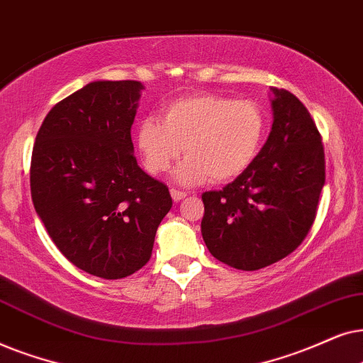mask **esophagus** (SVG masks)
Wrapping results in <instances>:
<instances>
[{"label": "esophagus", "mask_w": 363, "mask_h": 363, "mask_svg": "<svg viewBox=\"0 0 363 363\" xmlns=\"http://www.w3.org/2000/svg\"><path fill=\"white\" fill-rule=\"evenodd\" d=\"M187 194L184 191H177V189H171V197H172V201L174 202H179V201H182L184 199Z\"/></svg>", "instance_id": "34e87169"}]
</instances>
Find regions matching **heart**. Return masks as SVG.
<instances>
[{
  "mask_svg": "<svg viewBox=\"0 0 363 363\" xmlns=\"http://www.w3.org/2000/svg\"><path fill=\"white\" fill-rule=\"evenodd\" d=\"M267 134V114L250 99L191 94L161 109L159 121H139L134 141L143 166L152 176L167 172L184 149L176 171L181 184L207 177L227 182L252 166Z\"/></svg>",
  "mask_w": 363,
  "mask_h": 363,
  "instance_id": "1",
  "label": "heart"
}]
</instances>
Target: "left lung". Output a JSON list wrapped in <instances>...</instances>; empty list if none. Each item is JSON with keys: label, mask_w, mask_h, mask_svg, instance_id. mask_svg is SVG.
<instances>
[{"label": "left lung", "mask_w": 363, "mask_h": 363, "mask_svg": "<svg viewBox=\"0 0 363 363\" xmlns=\"http://www.w3.org/2000/svg\"><path fill=\"white\" fill-rule=\"evenodd\" d=\"M274 123L247 171L202 194V239L217 260L259 270L294 252L315 220L325 184L322 136L306 106L272 88Z\"/></svg>", "instance_id": "obj_1"}]
</instances>
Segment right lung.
Segmentation results:
<instances>
[{"instance_id": "1", "label": "right lung", "mask_w": 363, "mask_h": 363, "mask_svg": "<svg viewBox=\"0 0 363 363\" xmlns=\"http://www.w3.org/2000/svg\"><path fill=\"white\" fill-rule=\"evenodd\" d=\"M143 89L139 81L86 84L48 113L33 146L36 214L61 254L101 279L128 277L146 265L172 207L167 186L133 154Z\"/></svg>"}]
</instances>
